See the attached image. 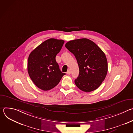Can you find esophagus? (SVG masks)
Returning a JSON list of instances; mask_svg holds the SVG:
<instances>
[{"label":"esophagus","mask_w":133,"mask_h":133,"mask_svg":"<svg viewBox=\"0 0 133 133\" xmlns=\"http://www.w3.org/2000/svg\"><path fill=\"white\" fill-rule=\"evenodd\" d=\"M66 73H67V75H70V73H71V70H70V69H68V70H67V71Z\"/></svg>","instance_id":"34e87169"}]
</instances>
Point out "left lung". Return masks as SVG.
<instances>
[{"mask_svg": "<svg viewBox=\"0 0 133 133\" xmlns=\"http://www.w3.org/2000/svg\"><path fill=\"white\" fill-rule=\"evenodd\" d=\"M65 47L74 55L79 66V76L75 80L76 85L85 92L97 89L108 71L104 52L95 43L87 38L70 41Z\"/></svg>", "mask_w": 133, "mask_h": 133, "instance_id": "left-lung-1", "label": "left lung"}]
</instances>
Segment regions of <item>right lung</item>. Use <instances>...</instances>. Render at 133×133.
Returning a JSON list of instances; mask_svg holds the SVG:
<instances>
[{"label":"right lung","mask_w":133,"mask_h":133,"mask_svg":"<svg viewBox=\"0 0 133 133\" xmlns=\"http://www.w3.org/2000/svg\"><path fill=\"white\" fill-rule=\"evenodd\" d=\"M64 42L55 38L47 39L32 50L28 57V74L35 85L43 90L55 87L65 75L56 61V56Z\"/></svg>","instance_id":"1"}]
</instances>
